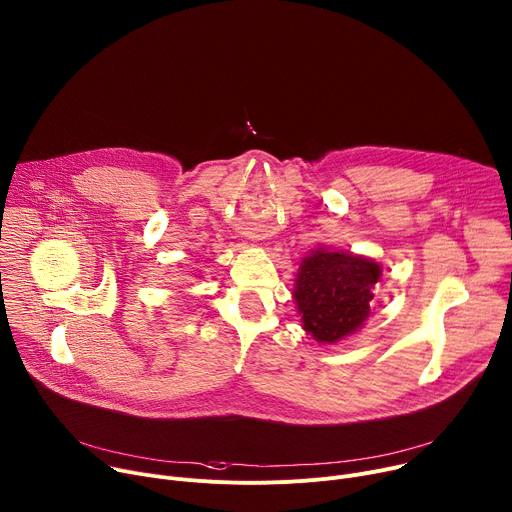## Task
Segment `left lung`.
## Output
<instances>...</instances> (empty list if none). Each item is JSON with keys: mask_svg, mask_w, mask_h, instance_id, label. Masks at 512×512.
I'll list each match as a JSON object with an SVG mask.
<instances>
[{"mask_svg": "<svg viewBox=\"0 0 512 512\" xmlns=\"http://www.w3.org/2000/svg\"><path fill=\"white\" fill-rule=\"evenodd\" d=\"M380 265L351 253L314 251L300 265L294 298L302 327L320 343H335L357 331L369 316L371 288Z\"/></svg>", "mask_w": 512, "mask_h": 512, "instance_id": "1", "label": "left lung"}]
</instances>
